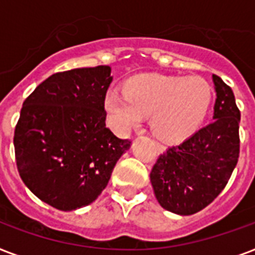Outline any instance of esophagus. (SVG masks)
<instances>
[{
    "instance_id": "esophagus-1",
    "label": "esophagus",
    "mask_w": 255,
    "mask_h": 255,
    "mask_svg": "<svg viewBox=\"0 0 255 255\" xmlns=\"http://www.w3.org/2000/svg\"><path fill=\"white\" fill-rule=\"evenodd\" d=\"M155 145H156V151L159 152V153H161V152H164V151H165V147H164L163 144H160V143H156Z\"/></svg>"
}]
</instances>
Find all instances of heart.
<instances>
[{
    "mask_svg": "<svg viewBox=\"0 0 255 255\" xmlns=\"http://www.w3.org/2000/svg\"><path fill=\"white\" fill-rule=\"evenodd\" d=\"M110 88L104 108L112 128L127 135L151 115V128L165 143H178L201 127L213 102V88L201 77L143 74Z\"/></svg>",
    "mask_w": 255,
    "mask_h": 255,
    "instance_id": "1",
    "label": "heart"
}]
</instances>
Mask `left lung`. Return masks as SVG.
I'll use <instances>...</instances> for the list:
<instances>
[{
  "mask_svg": "<svg viewBox=\"0 0 255 255\" xmlns=\"http://www.w3.org/2000/svg\"><path fill=\"white\" fill-rule=\"evenodd\" d=\"M217 99L213 122L159 156L151 170L157 201L189 216L208 206L229 181L240 156L241 112L232 88L213 74Z\"/></svg>",
  "mask_w": 255,
  "mask_h": 255,
  "instance_id": "8db88e82",
  "label": "left lung"
}]
</instances>
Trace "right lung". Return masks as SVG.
Returning <instances> with one entry per match:
<instances>
[{
	"mask_svg": "<svg viewBox=\"0 0 255 255\" xmlns=\"http://www.w3.org/2000/svg\"><path fill=\"white\" fill-rule=\"evenodd\" d=\"M111 67L53 74L22 106L14 131L17 168L25 185L55 209L90 205L131 147L106 127L104 96Z\"/></svg>",
	"mask_w": 255,
	"mask_h": 255,
	"instance_id": "1",
	"label": "right lung"
}]
</instances>
